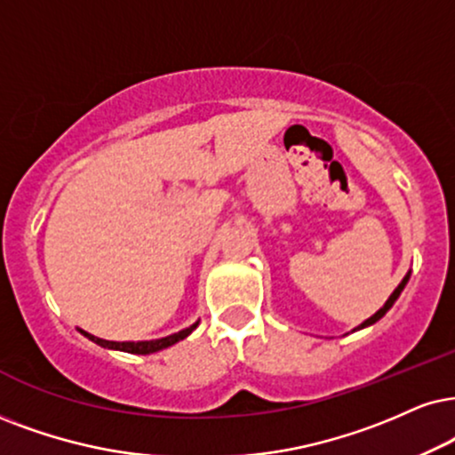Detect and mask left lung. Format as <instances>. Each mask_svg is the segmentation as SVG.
<instances>
[{"instance_id": "obj_1", "label": "left lung", "mask_w": 455, "mask_h": 455, "mask_svg": "<svg viewBox=\"0 0 455 455\" xmlns=\"http://www.w3.org/2000/svg\"><path fill=\"white\" fill-rule=\"evenodd\" d=\"M410 275H411V270H407V275H405V277H403V279H401V283L395 287V291H393V294H390V296H388V300H387V302H384V307H382L380 310H376V313H373L370 319H365V321H363V323H361V325H356L353 331H359V330H363V327H370V325H373V323H376V321H380V319L384 317V315H387V313H388V310H390V308H393V304L396 302V298H399V296H401V291H403V287L407 285V281H410Z\"/></svg>"}]
</instances>
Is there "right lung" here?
<instances>
[{
	"label": "right lung",
	"mask_w": 455,
	"mask_h": 455,
	"mask_svg": "<svg viewBox=\"0 0 455 455\" xmlns=\"http://www.w3.org/2000/svg\"><path fill=\"white\" fill-rule=\"evenodd\" d=\"M199 325V321H195L193 325L185 327V330L172 333V336H165V338H157V340H138V342H113V340H102V338H96L92 336V333L79 330L84 333L88 340H92L94 344H99L102 348H111V350H124V353H130V355H151V353H157V350H164L172 347V344L185 340V338L191 333L195 327Z\"/></svg>",
	"instance_id": "1"
}]
</instances>
